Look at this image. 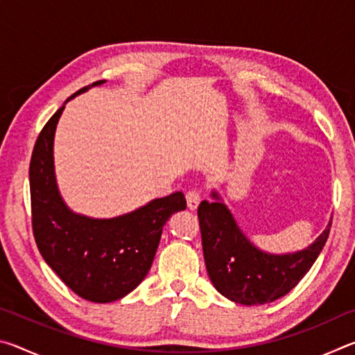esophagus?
Listing matches in <instances>:
<instances>
[{
  "label": "esophagus",
  "instance_id": "34e87169",
  "mask_svg": "<svg viewBox=\"0 0 355 355\" xmlns=\"http://www.w3.org/2000/svg\"><path fill=\"white\" fill-rule=\"evenodd\" d=\"M186 202H188V207L191 209H196L200 203V192L199 189H189L186 192Z\"/></svg>",
  "mask_w": 355,
  "mask_h": 355
}]
</instances>
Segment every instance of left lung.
<instances>
[{"label":"left lung","instance_id":"left-lung-1","mask_svg":"<svg viewBox=\"0 0 355 355\" xmlns=\"http://www.w3.org/2000/svg\"><path fill=\"white\" fill-rule=\"evenodd\" d=\"M202 200L197 209L203 257L216 290L236 304L274 302L296 286L313 266L329 238L332 220L316 241L291 255H271L258 250L239 230L219 197Z\"/></svg>","mask_w":355,"mask_h":355}]
</instances>
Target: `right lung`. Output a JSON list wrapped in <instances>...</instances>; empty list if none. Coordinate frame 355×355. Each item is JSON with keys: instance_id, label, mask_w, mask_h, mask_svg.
Instances as JSON below:
<instances>
[{"instance_id": "obj_1", "label": "right lung", "mask_w": 355, "mask_h": 355, "mask_svg": "<svg viewBox=\"0 0 355 355\" xmlns=\"http://www.w3.org/2000/svg\"><path fill=\"white\" fill-rule=\"evenodd\" d=\"M101 83L89 84L70 98ZM62 110L42 128L29 164L34 239L48 266L71 291L92 302H112L146 277L164 224L186 208V199L178 191L114 219L71 213L59 196L53 169V137Z\"/></svg>"}]
</instances>
